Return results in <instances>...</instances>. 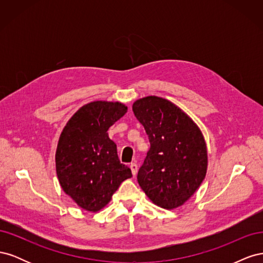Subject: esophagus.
<instances>
[{"label":"esophagus","instance_id":"obj_1","mask_svg":"<svg viewBox=\"0 0 263 263\" xmlns=\"http://www.w3.org/2000/svg\"><path fill=\"white\" fill-rule=\"evenodd\" d=\"M129 166H130V170H132V173H133V176H136V174H137V170H138V166H137V163H136V162H132Z\"/></svg>","mask_w":263,"mask_h":263}]
</instances>
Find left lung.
Wrapping results in <instances>:
<instances>
[{
    "label": "left lung",
    "instance_id": "8db88e82",
    "mask_svg": "<svg viewBox=\"0 0 263 263\" xmlns=\"http://www.w3.org/2000/svg\"><path fill=\"white\" fill-rule=\"evenodd\" d=\"M133 110L148 135L150 149L137 180L162 209H177L200 187L208 170V150L196 124L170 101L147 97Z\"/></svg>",
    "mask_w": 263,
    "mask_h": 263
}]
</instances>
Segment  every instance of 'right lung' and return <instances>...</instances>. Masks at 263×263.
Here are the masks:
<instances>
[{
	"label": "right lung",
	"mask_w": 263,
	"mask_h": 263,
	"mask_svg": "<svg viewBox=\"0 0 263 263\" xmlns=\"http://www.w3.org/2000/svg\"><path fill=\"white\" fill-rule=\"evenodd\" d=\"M126 112L127 106L119 102H91L77 110L60 135L55 151L59 183L85 211L104 208L121 183L132 178L107 134Z\"/></svg>",
	"instance_id": "right-lung-1"
}]
</instances>
